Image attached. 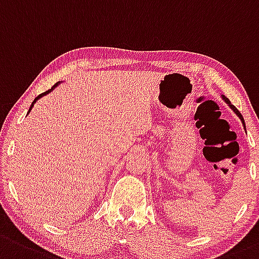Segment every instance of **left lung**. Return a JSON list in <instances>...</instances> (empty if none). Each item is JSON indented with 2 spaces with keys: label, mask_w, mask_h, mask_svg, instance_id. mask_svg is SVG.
Returning a JSON list of instances; mask_svg holds the SVG:
<instances>
[{
  "label": "left lung",
  "mask_w": 259,
  "mask_h": 259,
  "mask_svg": "<svg viewBox=\"0 0 259 259\" xmlns=\"http://www.w3.org/2000/svg\"><path fill=\"white\" fill-rule=\"evenodd\" d=\"M221 98H222V99H223V100H225V103H226V104H228V107H230L231 109H232V110H233V111H235V113H236V115H237V116H238V118H239V119H241L242 124H243V126H244V130H246V124H244V119H243V116H242V115H241V113H239V111L237 110V109H236V107H235V105H232V104H231V102H230V100H228V98H226V97H225V95H221Z\"/></svg>",
  "instance_id": "8db88e82"
}]
</instances>
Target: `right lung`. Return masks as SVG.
Returning <instances> with one entry per match:
<instances>
[{
	"label": "right lung",
	"instance_id": "obj_1",
	"mask_svg": "<svg viewBox=\"0 0 259 259\" xmlns=\"http://www.w3.org/2000/svg\"><path fill=\"white\" fill-rule=\"evenodd\" d=\"M58 85H59V81H58V83H56V84H54V85H53V87H52V88L50 89V91L45 92V93L39 94V95H38V97H37V98H34V100H33V102H32L31 107H29V110H28V113H27V114H29V111H31V110H32V108H33V107H34V104H36V102H37V100H38V99H40V98H42V97H45V95H47L48 93H51V92H52V91H53V89H56V88H57V87H58Z\"/></svg>",
	"mask_w": 259,
	"mask_h": 259
}]
</instances>
